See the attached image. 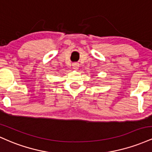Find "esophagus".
Returning <instances> with one entry per match:
<instances>
[{
  "label": "esophagus",
  "instance_id": "34e87169",
  "mask_svg": "<svg viewBox=\"0 0 152 152\" xmlns=\"http://www.w3.org/2000/svg\"><path fill=\"white\" fill-rule=\"evenodd\" d=\"M72 67L74 70H78V68H79V64H78V63H74L72 64Z\"/></svg>",
  "mask_w": 152,
  "mask_h": 152
}]
</instances>
